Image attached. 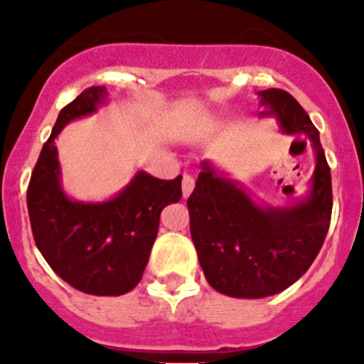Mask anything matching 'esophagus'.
I'll return each instance as SVG.
<instances>
[{
	"label": "esophagus",
	"instance_id": "1",
	"mask_svg": "<svg viewBox=\"0 0 364 364\" xmlns=\"http://www.w3.org/2000/svg\"><path fill=\"white\" fill-rule=\"evenodd\" d=\"M181 188H183V197H185V199H188L190 193H192L193 188H196V179H193V176H190V174L183 176Z\"/></svg>",
	"mask_w": 364,
	"mask_h": 364
}]
</instances>
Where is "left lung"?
Masks as SVG:
<instances>
[{"instance_id": "8db88e82", "label": "left lung", "mask_w": 364, "mask_h": 364, "mask_svg": "<svg viewBox=\"0 0 364 364\" xmlns=\"http://www.w3.org/2000/svg\"><path fill=\"white\" fill-rule=\"evenodd\" d=\"M260 117H277L287 135L310 139L315 171L310 190L292 205L257 204L234 179L203 161L188 197L190 232L208 284L230 297L278 294L299 280L328 234L331 222V171L318 130L287 91H259Z\"/></svg>"}]
</instances>
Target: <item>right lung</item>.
<instances>
[{"instance_id":"1","label":"right lung","mask_w":364,"mask_h":364,"mask_svg":"<svg viewBox=\"0 0 364 364\" xmlns=\"http://www.w3.org/2000/svg\"><path fill=\"white\" fill-rule=\"evenodd\" d=\"M105 86L84 90L61 109L28 186V213L36 248L54 273L93 296H121L141 282L160 225V213L181 199V176L153 178L139 171L112 199L80 203L65 193L54 139L73 119L97 112Z\"/></svg>"}]
</instances>
